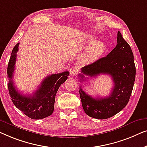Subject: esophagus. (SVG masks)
<instances>
[{"label":"esophagus","instance_id":"obj_1","mask_svg":"<svg viewBox=\"0 0 147 147\" xmlns=\"http://www.w3.org/2000/svg\"><path fill=\"white\" fill-rule=\"evenodd\" d=\"M70 71H71V75L74 76L78 73V69L77 67H72L71 68V70H70Z\"/></svg>","mask_w":147,"mask_h":147}]
</instances>
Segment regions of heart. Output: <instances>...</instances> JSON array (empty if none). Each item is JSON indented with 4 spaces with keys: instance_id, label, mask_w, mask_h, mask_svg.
<instances>
[{
    "instance_id": "b5f03b06",
    "label": "heart",
    "mask_w": 147,
    "mask_h": 147,
    "mask_svg": "<svg viewBox=\"0 0 147 147\" xmlns=\"http://www.w3.org/2000/svg\"><path fill=\"white\" fill-rule=\"evenodd\" d=\"M95 38L92 36H88L84 40V44L89 45L84 53V57L86 61L94 62L102 57L106 50L105 43L101 41H94Z\"/></svg>"
}]
</instances>
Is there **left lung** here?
I'll use <instances>...</instances> for the list:
<instances>
[{"mask_svg":"<svg viewBox=\"0 0 147 147\" xmlns=\"http://www.w3.org/2000/svg\"><path fill=\"white\" fill-rule=\"evenodd\" d=\"M100 74H110L114 86L109 96L94 98L79 89L80 100L84 112L90 117L107 119L117 114L126 107L133 91L136 68L131 47L118 31L117 45L107 57L98 59L81 69L78 74L80 80L84 75L90 77Z\"/></svg>","mask_w":147,"mask_h":147,"instance_id":"left-lung-1","label":"left lung"}]
</instances>
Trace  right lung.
I'll return each mask as SVG.
<instances>
[{
    "label": "right lung",
    "mask_w": 147,
    "mask_h": 147,
    "mask_svg": "<svg viewBox=\"0 0 147 147\" xmlns=\"http://www.w3.org/2000/svg\"><path fill=\"white\" fill-rule=\"evenodd\" d=\"M16 44L12 49L7 68L9 77L8 88L13 104L24 115L32 119H42L53 114L55 106V96L57 90L69 75V71L53 74L45 78L33 94L23 95L14 86L12 77L14 72L16 53L18 50Z\"/></svg>",
    "instance_id": "right-lung-1"
}]
</instances>
